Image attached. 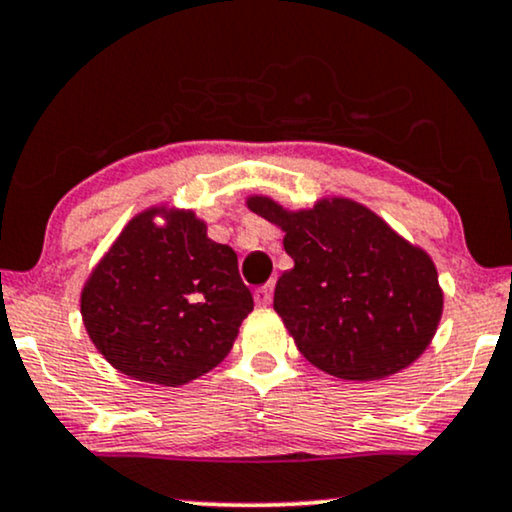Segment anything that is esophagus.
Wrapping results in <instances>:
<instances>
[{
    "label": "esophagus",
    "mask_w": 512,
    "mask_h": 512,
    "mask_svg": "<svg viewBox=\"0 0 512 512\" xmlns=\"http://www.w3.org/2000/svg\"><path fill=\"white\" fill-rule=\"evenodd\" d=\"M272 289H275V284H272V282L263 284V287H258V289L254 291L256 305H261V308H265V305H270V301H272Z\"/></svg>",
    "instance_id": "obj_1"
}]
</instances>
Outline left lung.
<instances>
[{"mask_svg": "<svg viewBox=\"0 0 512 512\" xmlns=\"http://www.w3.org/2000/svg\"><path fill=\"white\" fill-rule=\"evenodd\" d=\"M247 207L284 230L294 268L275 287V313L317 369L376 381L409 367L442 317L435 263L353 199L287 211L270 197Z\"/></svg>", "mask_w": 512, "mask_h": 512, "instance_id": "left-lung-1", "label": "left lung"}]
</instances>
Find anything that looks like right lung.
I'll use <instances>...</instances> for the list:
<instances>
[{"label":"right lung","mask_w":512,"mask_h":512,"mask_svg":"<svg viewBox=\"0 0 512 512\" xmlns=\"http://www.w3.org/2000/svg\"><path fill=\"white\" fill-rule=\"evenodd\" d=\"M251 310L235 251L209 240L192 211L164 207L131 218L82 289L98 353L136 381L171 388L221 364Z\"/></svg>","instance_id":"1"}]
</instances>
